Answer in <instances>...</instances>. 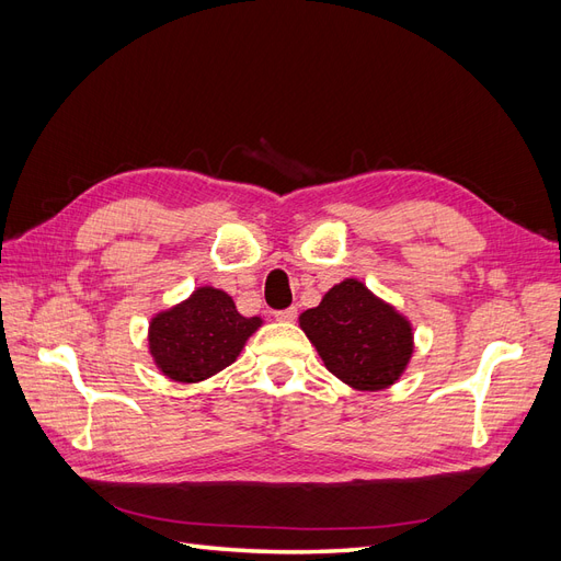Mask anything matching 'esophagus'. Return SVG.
Masks as SVG:
<instances>
[{"label": "esophagus", "mask_w": 561, "mask_h": 561, "mask_svg": "<svg viewBox=\"0 0 561 561\" xmlns=\"http://www.w3.org/2000/svg\"><path fill=\"white\" fill-rule=\"evenodd\" d=\"M274 318H276L278 322H293V320L297 318V309L290 307V309H285V311H276Z\"/></svg>", "instance_id": "1"}]
</instances>
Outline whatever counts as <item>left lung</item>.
Segmentation results:
<instances>
[{
    "label": "left lung",
    "instance_id": "1",
    "mask_svg": "<svg viewBox=\"0 0 561 561\" xmlns=\"http://www.w3.org/2000/svg\"><path fill=\"white\" fill-rule=\"evenodd\" d=\"M299 328L339 381L369 393L393 386L414 353L410 318L358 278L330 287L299 316Z\"/></svg>",
    "mask_w": 561,
    "mask_h": 561
}]
</instances>
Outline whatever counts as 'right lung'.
I'll list each match as a JSON object with an SVG mask.
<instances>
[{
  "label": "right lung",
  "instance_id": "right-lung-1",
  "mask_svg": "<svg viewBox=\"0 0 561 561\" xmlns=\"http://www.w3.org/2000/svg\"><path fill=\"white\" fill-rule=\"evenodd\" d=\"M264 325L245 318L233 299L213 285H201L175 307L149 320V355L165 379L198 383L239 358L248 339Z\"/></svg>",
  "mask_w": 561,
  "mask_h": 561
}]
</instances>
